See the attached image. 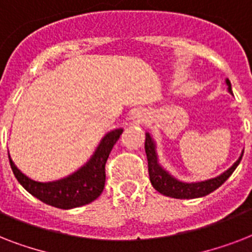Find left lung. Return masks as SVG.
I'll list each match as a JSON object with an SVG mask.
<instances>
[{
  "label": "left lung",
  "instance_id": "8db88e82",
  "mask_svg": "<svg viewBox=\"0 0 252 252\" xmlns=\"http://www.w3.org/2000/svg\"><path fill=\"white\" fill-rule=\"evenodd\" d=\"M226 85L229 93L233 94L230 81L226 80ZM145 152L146 157H148V171H149L152 186L159 193L168 196V197H174V199H196V197H203V196L209 195L211 192L217 189L220 186H222L226 182L227 178L234 172L237 166L239 165L243 156V153L241 154L238 161L235 162L229 170L222 172L221 175L212 178V179L203 180V182L186 183V182H180L179 179L174 178L171 174H168L165 168L159 165L157 152H156V142L149 133H146Z\"/></svg>",
  "mask_w": 252,
  "mask_h": 252
}]
</instances>
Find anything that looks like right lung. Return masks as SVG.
I'll return each mask as SVG.
<instances>
[{
    "instance_id": "add662e5",
    "label": "right lung",
    "mask_w": 252,
    "mask_h": 252,
    "mask_svg": "<svg viewBox=\"0 0 252 252\" xmlns=\"http://www.w3.org/2000/svg\"><path fill=\"white\" fill-rule=\"evenodd\" d=\"M123 133L122 128L114 129L102 138L93 157L72 175L55 182L41 183L30 179L14 165L9 156L10 166L17 180L23 186L26 191L35 196L43 203L60 208L72 209L82 207L98 199L103 192L106 183V162L111 150Z\"/></svg>"
}]
</instances>
